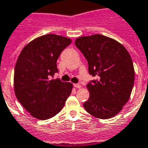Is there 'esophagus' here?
<instances>
[{
    "instance_id": "obj_1",
    "label": "esophagus",
    "mask_w": 148,
    "mask_h": 148,
    "mask_svg": "<svg viewBox=\"0 0 148 148\" xmlns=\"http://www.w3.org/2000/svg\"><path fill=\"white\" fill-rule=\"evenodd\" d=\"M74 86V87H76V88H78V89H80V87H81L80 84H75Z\"/></svg>"
}]
</instances>
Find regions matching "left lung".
Wrapping results in <instances>:
<instances>
[{
  "label": "left lung",
  "instance_id": "8db88e82",
  "mask_svg": "<svg viewBox=\"0 0 148 148\" xmlns=\"http://www.w3.org/2000/svg\"><path fill=\"white\" fill-rule=\"evenodd\" d=\"M75 45L87 60L90 74L97 77L86 85L90 97L84 107L98 119L112 118L132 90L134 70L130 55L121 43L99 34L77 38Z\"/></svg>",
  "mask_w": 148,
  "mask_h": 148
}]
</instances>
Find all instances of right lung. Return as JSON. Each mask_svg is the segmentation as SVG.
<instances>
[{
  "instance_id": "1",
  "label": "right lung",
  "mask_w": 148,
  "mask_h": 148,
  "mask_svg": "<svg viewBox=\"0 0 148 148\" xmlns=\"http://www.w3.org/2000/svg\"><path fill=\"white\" fill-rule=\"evenodd\" d=\"M71 39L55 34L44 35L24 47L14 69L15 95L27 111L38 119L58 114L71 93V83L51 79L58 71L57 60Z\"/></svg>"
}]
</instances>
